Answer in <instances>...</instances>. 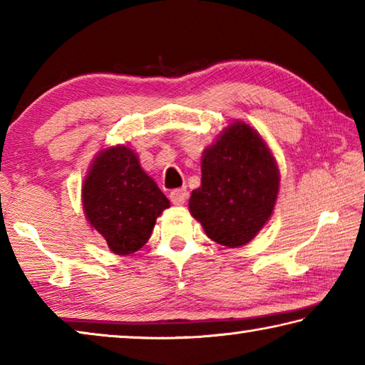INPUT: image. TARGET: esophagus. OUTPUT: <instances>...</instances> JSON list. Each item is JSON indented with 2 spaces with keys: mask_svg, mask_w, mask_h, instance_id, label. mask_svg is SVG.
Here are the masks:
<instances>
[{
  "mask_svg": "<svg viewBox=\"0 0 365 365\" xmlns=\"http://www.w3.org/2000/svg\"><path fill=\"white\" fill-rule=\"evenodd\" d=\"M187 197H188L187 188H177L170 191V201L174 202V205H183V202L187 201Z\"/></svg>",
  "mask_w": 365,
  "mask_h": 365,
  "instance_id": "34e87169",
  "label": "esophagus"
}]
</instances>
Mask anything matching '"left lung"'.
Returning <instances> with one entry per match:
<instances>
[{
  "mask_svg": "<svg viewBox=\"0 0 365 365\" xmlns=\"http://www.w3.org/2000/svg\"><path fill=\"white\" fill-rule=\"evenodd\" d=\"M280 172L257 130L245 122L224 128L201 158V187L188 207L212 242L250 243L267 224L279 195Z\"/></svg>",
  "mask_w": 365,
  "mask_h": 365,
  "instance_id": "left-lung-1",
  "label": "left lung"
}]
</instances>
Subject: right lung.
<instances>
[{"mask_svg":"<svg viewBox=\"0 0 365 365\" xmlns=\"http://www.w3.org/2000/svg\"><path fill=\"white\" fill-rule=\"evenodd\" d=\"M82 205L109 250L125 256L150 240L156 219L170 202L141 169L133 150L119 145L98 153L85 177Z\"/></svg>","mask_w":365,"mask_h":365,"instance_id":"obj_1","label":"right lung"}]
</instances>
